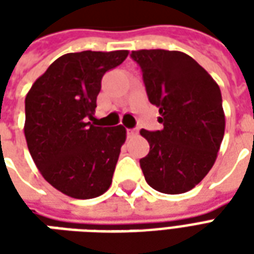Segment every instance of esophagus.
<instances>
[{"mask_svg": "<svg viewBox=\"0 0 254 254\" xmlns=\"http://www.w3.org/2000/svg\"><path fill=\"white\" fill-rule=\"evenodd\" d=\"M138 134V129H127V137H136Z\"/></svg>", "mask_w": 254, "mask_h": 254, "instance_id": "1", "label": "esophagus"}]
</instances>
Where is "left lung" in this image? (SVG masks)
I'll return each instance as SVG.
<instances>
[{
	"instance_id": "1",
	"label": "left lung",
	"mask_w": 254,
	"mask_h": 254,
	"mask_svg": "<svg viewBox=\"0 0 254 254\" xmlns=\"http://www.w3.org/2000/svg\"><path fill=\"white\" fill-rule=\"evenodd\" d=\"M130 57L163 124L160 130H140L149 143L148 155L140 159L145 181L160 193H185L201 182L218 156L226 127L220 88L185 53L155 49Z\"/></svg>"
}]
</instances>
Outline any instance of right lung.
<instances>
[{
    "instance_id": "obj_1",
    "label": "right lung",
    "mask_w": 254,
    "mask_h": 254,
    "mask_svg": "<svg viewBox=\"0 0 254 254\" xmlns=\"http://www.w3.org/2000/svg\"><path fill=\"white\" fill-rule=\"evenodd\" d=\"M127 50L67 53L57 58L25 96L24 134L43 178L73 198H94L111 185L127 129L102 127L94 118L107 70Z\"/></svg>"
}]
</instances>
